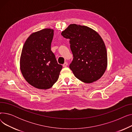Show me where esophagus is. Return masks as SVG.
I'll use <instances>...</instances> for the list:
<instances>
[{
	"mask_svg": "<svg viewBox=\"0 0 132 132\" xmlns=\"http://www.w3.org/2000/svg\"><path fill=\"white\" fill-rule=\"evenodd\" d=\"M67 65H68V63L67 62H65V63L63 64V65H62V66H63L64 67H66L67 66Z\"/></svg>",
	"mask_w": 132,
	"mask_h": 132,
	"instance_id": "1",
	"label": "esophagus"
}]
</instances>
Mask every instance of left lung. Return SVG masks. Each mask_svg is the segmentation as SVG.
I'll use <instances>...</instances> for the list:
<instances>
[{"instance_id": "left-lung-1", "label": "left lung", "mask_w": 132, "mask_h": 132, "mask_svg": "<svg viewBox=\"0 0 132 132\" xmlns=\"http://www.w3.org/2000/svg\"><path fill=\"white\" fill-rule=\"evenodd\" d=\"M61 34L70 39L74 57L70 68L75 77L86 84L100 79L106 71L108 56L98 32L87 26L71 24Z\"/></svg>"}]
</instances>
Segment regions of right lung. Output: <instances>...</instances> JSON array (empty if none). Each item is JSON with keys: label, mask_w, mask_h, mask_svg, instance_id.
Returning <instances> with one entry per match:
<instances>
[{"label": "right lung", "mask_w": 132, "mask_h": 132, "mask_svg": "<svg viewBox=\"0 0 132 132\" xmlns=\"http://www.w3.org/2000/svg\"><path fill=\"white\" fill-rule=\"evenodd\" d=\"M53 31L46 28L32 33L26 40L21 54L20 67L23 77L37 89L52 87L62 68L51 50Z\"/></svg>", "instance_id": "1"}]
</instances>
